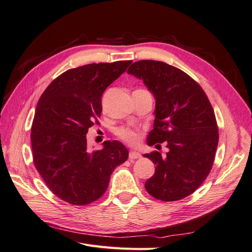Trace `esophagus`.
<instances>
[{"label":"esophagus","instance_id":"esophagus-1","mask_svg":"<svg viewBox=\"0 0 252 252\" xmlns=\"http://www.w3.org/2000/svg\"><path fill=\"white\" fill-rule=\"evenodd\" d=\"M142 155L138 151H130L129 152V158L130 159H135V158H141Z\"/></svg>","mask_w":252,"mask_h":252}]
</instances>
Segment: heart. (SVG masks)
<instances>
[{"label":"heart","mask_w":252,"mask_h":252,"mask_svg":"<svg viewBox=\"0 0 252 252\" xmlns=\"http://www.w3.org/2000/svg\"><path fill=\"white\" fill-rule=\"evenodd\" d=\"M117 134L122 140H124L131 145H136L140 141V134L130 128L121 127L117 130Z\"/></svg>","instance_id":"1"}]
</instances>
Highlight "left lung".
I'll return each mask as SVG.
<instances>
[{"mask_svg": "<svg viewBox=\"0 0 252 252\" xmlns=\"http://www.w3.org/2000/svg\"><path fill=\"white\" fill-rule=\"evenodd\" d=\"M127 72L142 80L156 98L147 144L165 142L168 148L166 156L158 151L144 155L156 165L145 188L161 201L184 199L202 185L215 161L219 143L215 111L202 87L177 67L142 60Z\"/></svg>", "mask_w": 252, "mask_h": 252, "instance_id": "8db88e82", "label": "left lung"}]
</instances>
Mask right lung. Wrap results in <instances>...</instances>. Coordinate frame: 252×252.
Masks as SVG:
<instances>
[{
	"mask_svg": "<svg viewBox=\"0 0 252 252\" xmlns=\"http://www.w3.org/2000/svg\"><path fill=\"white\" fill-rule=\"evenodd\" d=\"M132 61L93 63L63 72L37 102L32 127L33 163L45 184L61 200L82 206L96 201L117 166L128 158L119 141L89 151L86 134L102 112V94Z\"/></svg>",
	"mask_w": 252,
	"mask_h": 252,
	"instance_id": "add662e5",
	"label": "right lung"
}]
</instances>
